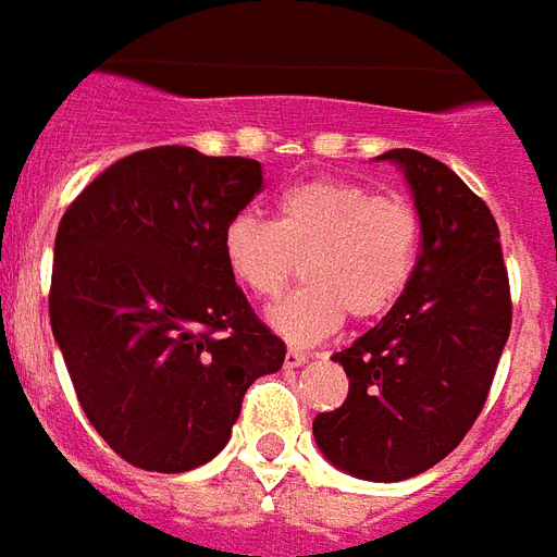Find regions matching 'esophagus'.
I'll list each match as a JSON object with an SVG mask.
<instances>
[{
    "mask_svg": "<svg viewBox=\"0 0 557 557\" xmlns=\"http://www.w3.org/2000/svg\"><path fill=\"white\" fill-rule=\"evenodd\" d=\"M306 361H309V356H306V352H300V349H288L286 361H283V364H286L288 370H295V367H304Z\"/></svg>",
    "mask_w": 557,
    "mask_h": 557,
    "instance_id": "1",
    "label": "esophagus"
}]
</instances>
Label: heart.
Listing matches in <instances>:
<instances>
[{
	"mask_svg": "<svg viewBox=\"0 0 557 557\" xmlns=\"http://www.w3.org/2000/svg\"><path fill=\"white\" fill-rule=\"evenodd\" d=\"M419 216L405 201L344 178L283 190L277 216L236 213L222 231L231 277L253 297H277L304 260L306 283L265 312L297 347L321 344L352 318H379L405 295L419 260Z\"/></svg>",
	"mask_w": 557,
	"mask_h": 557,
	"instance_id": "heart-1",
	"label": "heart"
}]
</instances>
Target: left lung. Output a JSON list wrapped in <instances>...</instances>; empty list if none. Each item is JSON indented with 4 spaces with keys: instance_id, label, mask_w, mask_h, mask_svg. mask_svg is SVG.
I'll use <instances>...</instances> for the list:
<instances>
[{
    "instance_id": "1",
    "label": "left lung",
    "mask_w": 557,
    "mask_h": 557,
    "mask_svg": "<svg viewBox=\"0 0 557 557\" xmlns=\"http://www.w3.org/2000/svg\"><path fill=\"white\" fill-rule=\"evenodd\" d=\"M422 227L405 295L332 361L347 401L318 413L314 442L332 466L370 483L422 474L457 448L480 416L511 330L500 231L485 201L442 161L387 150Z\"/></svg>"
}]
</instances>
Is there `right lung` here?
Here are the masks:
<instances>
[{
	"instance_id": "right-lung-1",
	"label": "right lung",
	"mask_w": 557,
	"mask_h": 557,
	"mask_svg": "<svg viewBox=\"0 0 557 557\" xmlns=\"http://www.w3.org/2000/svg\"><path fill=\"white\" fill-rule=\"evenodd\" d=\"M260 187V161L156 147L103 170L57 227L51 332L86 419L135 468L210 462L245 389L283 367L222 253Z\"/></svg>"
}]
</instances>
